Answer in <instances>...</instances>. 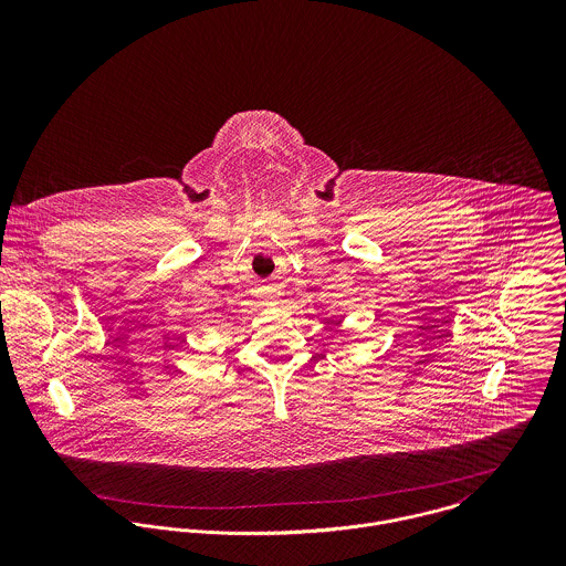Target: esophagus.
Wrapping results in <instances>:
<instances>
[{
	"mask_svg": "<svg viewBox=\"0 0 566 566\" xmlns=\"http://www.w3.org/2000/svg\"><path fill=\"white\" fill-rule=\"evenodd\" d=\"M259 296H261L263 303H274V301L279 298V292H276L274 287H263V290L259 292Z\"/></svg>",
	"mask_w": 566,
	"mask_h": 566,
	"instance_id": "1",
	"label": "esophagus"
}]
</instances>
